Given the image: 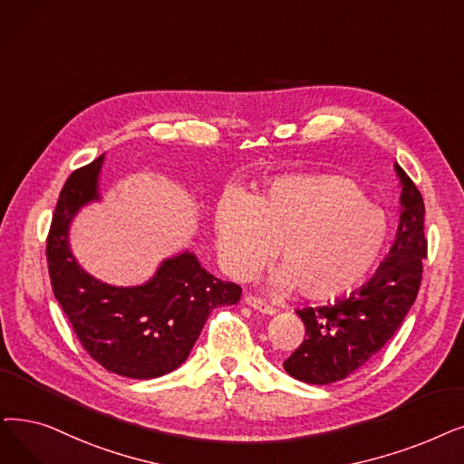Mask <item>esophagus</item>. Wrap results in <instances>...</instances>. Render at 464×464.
<instances>
[{
	"label": "esophagus",
	"instance_id": "34e87169",
	"mask_svg": "<svg viewBox=\"0 0 464 464\" xmlns=\"http://www.w3.org/2000/svg\"><path fill=\"white\" fill-rule=\"evenodd\" d=\"M245 304H246L248 307H252L254 311H259V313H264V314H275V313H276V309H275L273 305H267L264 299L254 297V295H246V297H245Z\"/></svg>",
	"mask_w": 464,
	"mask_h": 464
}]
</instances>
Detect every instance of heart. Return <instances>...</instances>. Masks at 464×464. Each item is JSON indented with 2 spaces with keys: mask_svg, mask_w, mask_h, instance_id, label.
<instances>
[{
  "mask_svg": "<svg viewBox=\"0 0 464 464\" xmlns=\"http://www.w3.org/2000/svg\"><path fill=\"white\" fill-rule=\"evenodd\" d=\"M218 257L224 271L250 278L273 256V292L330 301L358 288L387 248L385 214L366 200L351 178L295 174L246 197L229 189L214 216Z\"/></svg>",
  "mask_w": 464,
  "mask_h": 464,
  "instance_id": "1",
  "label": "heart"
}]
</instances>
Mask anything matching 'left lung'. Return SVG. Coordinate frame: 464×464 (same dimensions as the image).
<instances>
[{"label": "left lung", "mask_w": 464, "mask_h": 464, "mask_svg": "<svg viewBox=\"0 0 464 464\" xmlns=\"http://www.w3.org/2000/svg\"><path fill=\"white\" fill-rule=\"evenodd\" d=\"M394 172L401 193L389 256L351 295L324 307L295 311L307 334L282 366L297 381L328 385L345 379L382 349L413 305L427 257L425 205L410 176L398 165Z\"/></svg>", "instance_id": "obj_1"}]
</instances>
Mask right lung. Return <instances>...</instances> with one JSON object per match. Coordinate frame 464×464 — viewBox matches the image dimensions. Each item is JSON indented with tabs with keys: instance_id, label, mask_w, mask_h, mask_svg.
Returning <instances> with one entry per match:
<instances>
[{
	"instance_id": "1",
	"label": "right lung",
	"mask_w": 464,
	"mask_h": 464,
	"mask_svg": "<svg viewBox=\"0 0 464 464\" xmlns=\"http://www.w3.org/2000/svg\"><path fill=\"white\" fill-rule=\"evenodd\" d=\"M104 159L75 170L60 191L47 238L51 285L98 364L123 377L153 379L184 364L210 311L235 305L240 288L208 273L191 250L165 257L136 286L108 285L87 273L72 252L70 229L83 207L102 200Z\"/></svg>"
}]
</instances>
